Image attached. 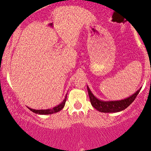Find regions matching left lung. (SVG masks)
I'll return each mask as SVG.
<instances>
[{"instance_id":"8db88e82","label":"left lung","mask_w":151,"mask_h":151,"mask_svg":"<svg viewBox=\"0 0 151 151\" xmlns=\"http://www.w3.org/2000/svg\"><path fill=\"white\" fill-rule=\"evenodd\" d=\"M140 90L141 88L139 90H137L134 94L128 97V98H125V99L119 100V101H106L98 99L92 93V92L90 91V88L88 86V94L92 106L98 111L103 112V113H116V112H119L124 110L134 101V99L138 95Z\"/></svg>"}]
</instances>
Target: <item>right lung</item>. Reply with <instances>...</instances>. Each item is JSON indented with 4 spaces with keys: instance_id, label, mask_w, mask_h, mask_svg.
<instances>
[{
    "instance_id": "1",
    "label": "right lung",
    "mask_w": 151,
    "mask_h": 151,
    "mask_svg": "<svg viewBox=\"0 0 151 151\" xmlns=\"http://www.w3.org/2000/svg\"><path fill=\"white\" fill-rule=\"evenodd\" d=\"M67 96V95H66ZM66 96L65 97L64 100L59 105H58L57 106H55L53 107V109H41V110H36V109H32L31 108L27 107L28 109H29L30 111H32L34 113L37 114H40V115H47V114H52L54 113H57V112L60 111L61 109H63V108L65 106V103H66Z\"/></svg>"
}]
</instances>
